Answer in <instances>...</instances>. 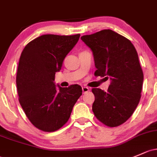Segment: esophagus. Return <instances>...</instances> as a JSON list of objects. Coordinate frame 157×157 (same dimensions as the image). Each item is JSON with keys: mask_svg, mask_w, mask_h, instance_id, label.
Segmentation results:
<instances>
[{"mask_svg": "<svg viewBox=\"0 0 157 157\" xmlns=\"http://www.w3.org/2000/svg\"><path fill=\"white\" fill-rule=\"evenodd\" d=\"M82 90H83V93H85V92H87L90 91V89L86 86H83L82 87Z\"/></svg>", "mask_w": 157, "mask_h": 157, "instance_id": "esophagus-1", "label": "esophagus"}]
</instances>
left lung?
<instances>
[{
  "instance_id": "8db88e82",
  "label": "left lung",
  "mask_w": 157,
  "mask_h": 157,
  "mask_svg": "<svg viewBox=\"0 0 157 157\" xmlns=\"http://www.w3.org/2000/svg\"><path fill=\"white\" fill-rule=\"evenodd\" d=\"M81 40L93 52L95 75L111 80L107 92L92 90V111L105 126H120L132 115L141 99L144 74L136 49L129 40L110 29L83 35Z\"/></svg>"
}]
</instances>
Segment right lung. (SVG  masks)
<instances>
[{
    "label": "right lung",
    "instance_id": "add662e5",
    "mask_svg": "<svg viewBox=\"0 0 157 157\" xmlns=\"http://www.w3.org/2000/svg\"><path fill=\"white\" fill-rule=\"evenodd\" d=\"M80 36L44 34L29 42L21 53L16 74L19 101L29 121L41 131L62 128L81 96L80 86L57 90L53 82Z\"/></svg>",
    "mask_w": 157,
    "mask_h": 157
}]
</instances>
